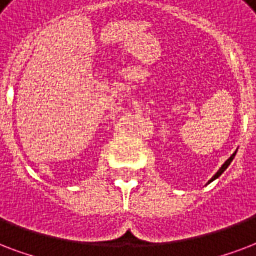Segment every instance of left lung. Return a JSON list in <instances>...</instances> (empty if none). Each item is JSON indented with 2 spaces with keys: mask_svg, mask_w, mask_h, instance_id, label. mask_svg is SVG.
I'll use <instances>...</instances> for the list:
<instances>
[{
  "mask_svg": "<svg viewBox=\"0 0 256 256\" xmlns=\"http://www.w3.org/2000/svg\"><path fill=\"white\" fill-rule=\"evenodd\" d=\"M235 155H236V150H235V152H234L232 155L230 156L228 159L226 160V162H224V164H223V166H222V167L219 168V171H218L216 174H215V175H214L212 178H211V179L208 180V184L211 183V182H214V180H215V179H218V178H219V176H220L222 174H223V172L226 171V170H227V167H228L230 164H231V162H232V160H234V158H235Z\"/></svg>",
  "mask_w": 256,
  "mask_h": 256,
  "instance_id": "8db88e82",
  "label": "left lung"
}]
</instances>
